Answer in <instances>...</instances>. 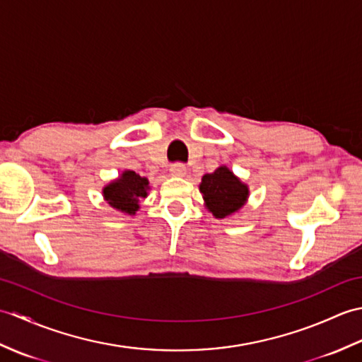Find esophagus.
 I'll return each instance as SVG.
<instances>
[{"label": "esophagus", "instance_id": "1", "mask_svg": "<svg viewBox=\"0 0 362 362\" xmlns=\"http://www.w3.org/2000/svg\"><path fill=\"white\" fill-rule=\"evenodd\" d=\"M169 173H171V175L182 177L187 174V168L183 163H174V165H171V168H169Z\"/></svg>", "mask_w": 362, "mask_h": 362}]
</instances>
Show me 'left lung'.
<instances>
[{"label":"left lung","instance_id":"1","mask_svg":"<svg viewBox=\"0 0 362 362\" xmlns=\"http://www.w3.org/2000/svg\"><path fill=\"white\" fill-rule=\"evenodd\" d=\"M201 193L206 209L213 213V216L222 219L241 209L249 189L228 168L221 166L214 173L202 177Z\"/></svg>","mask_w":362,"mask_h":362}]
</instances>
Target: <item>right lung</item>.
I'll list each match as a JSON object with an SVG mask.
<instances>
[{
    "label": "right lung",
    "mask_w": 362,
    "mask_h": 362,
    "mask_svg": "<svg viewBox=\"0 0 362 362\" xmlns=\"http://www.w3.org/2000/svg\"><path fill=\"white\" fill-rule=\"evenodd\" d=\"M149 182L146 177L138 175L134 171H124L121 179L112 182L110 185L104 188V197L107 204L117 209L122 213L135 214V211L140 209L141 197L148 196V187Z\"/></svg>",
    "instance_id": "1"
}]
</instances>
